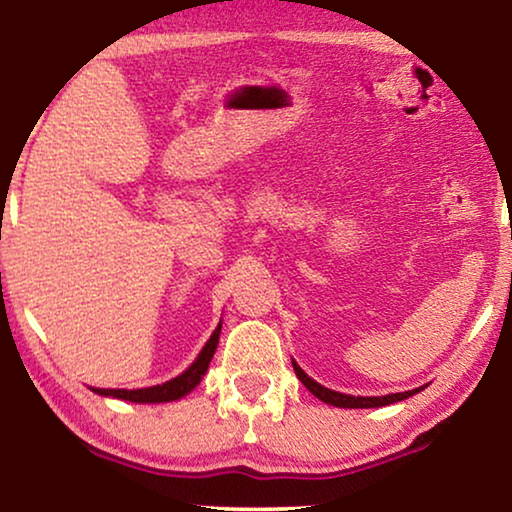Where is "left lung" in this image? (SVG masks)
Wrapping results in <instances>:
<instances>
[{"label":"left lung","mask_w":512,"mask_h":512,"mask_svg":"<svg viewBox=\"0 0 512 512\" xmlns=\"http://www.w3.org/2000/svg\"><path fill=\"white\" fill-rule=\"evenodd\" d=\"M293 370H296L298 380L303 382L305 387L319 398V401L335 405V408H382V405L403 401V398H408L419 391V389H415V391H403V394H389V396H347V394H340V391L321 387L319 382H314L312 377H307L303 370H300L298 363H293Z\"/></svg>","instance_id":"1"}]
</instances>
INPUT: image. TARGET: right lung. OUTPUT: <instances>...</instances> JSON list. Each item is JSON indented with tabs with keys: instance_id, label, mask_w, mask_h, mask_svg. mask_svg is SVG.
I'll return each instance as SVG.
<instances>
[{
	"instance_id": "obj_1",
	"label": "right lung",
	"mask_w": 512,
	"mask_h": 512,
	"mask_svg": "<svg viewBox=\"0 0 512 512\" xmlns=\"http://www.w3.org/2000/svg\"><path fill=\"white\" fill-rule=\"evenodd\" d=\"M219 333H221V324L216 326V331L212 333V338L207 340V345L202 347V352L198 354L191 366H188L184 373L174 380L165 382V384H156V387H146V389H93L95 394L100 396H114V398H123V401H132V403H167V401H177V398L186 396L188 391L195 389L202 380V375L207 373L209 361L216 352V345H219Z\"/></svg>"
}]
</instances>
